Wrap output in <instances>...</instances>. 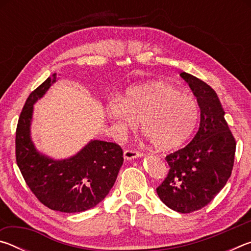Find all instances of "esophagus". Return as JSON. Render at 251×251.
<instances>
[{
    "mask_svg": "<svg viewBox=\"0 0 251 251\" xmlns=\"http://www.w3.org/2000/svg\"><path fill=\"white\" fill-rule=\"evenodd\" d=\"M141 156H143V152L138 151H134V150H125L124 151V158L127 160L137 158V157H141Z\"/></svg>",
    "mask_w": 251,
    "mask_h": 251,
    "instance_id": "esophagus-1",
    "label": "esophagus"
}]
</instances>
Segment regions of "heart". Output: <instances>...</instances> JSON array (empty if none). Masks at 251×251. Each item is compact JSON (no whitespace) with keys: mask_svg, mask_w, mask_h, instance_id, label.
<instances>
[{"mask_svg":"<svg viewBox=\"0 0 251 251\" xmlns=\"http://www.w3.org/2000/svg\"><path fill=\"white\" fill-rule=\"evenodd\" d=\"M106 114L122 129L136 128L141 120L144 134L152 145L172 150L193 134L199 108L192 95L166 82L155 80L129 87L123 99L114 97L106 106Z\"/></svg>","mask_w":251,"mask_h":251,"instance_id":"b5f03b06","label":"heart"}]
</instances>
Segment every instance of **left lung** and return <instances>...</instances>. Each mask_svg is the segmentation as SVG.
<instances>
[{
    "label": "left lung",
    "mask_w": 251,
    "mask_h": 251,
    "mask_svg": "<svg viewBox=\"0 0 251 251\" xmlns=\"http://www.w3.org/2000/svg\"><path fill=\"white\" fill-rule=\"evenodd\" d=\"M201 108V124L188 145L166 156L169 172L157 194L171 209L188 214L201 209L216 197L231 175L236 139L225 110L209 85L182 72Z\"/></svg>",
    "instance_id": "1"
}]
</instances>
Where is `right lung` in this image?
<instances>
[{
    "label": "right lung",
    "instance_id": "obj_1",
    "mask_svg": "<svg viewBox=\"0 0 251 251\" xmlns=\"http://www.w3.org/2000/svg\"><path fill=\"white\" fill-rule=\"evenodd\" d=\"M56 80L49 77L27 97L15 137L16 163L35 197L52 210L80 212L107 196L123 165V150L115 143L91 141L77 154L55 160L36 151L31 139L33 105Z\"/></svg>",
    "mask_w": 251,
    "mask_h": 251
}]
</instances>
